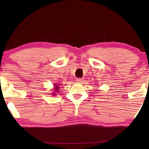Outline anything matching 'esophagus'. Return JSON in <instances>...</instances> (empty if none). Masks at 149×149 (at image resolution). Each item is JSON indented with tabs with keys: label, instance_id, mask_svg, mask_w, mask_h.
<instances>
[{
	"label": "esophagus",
	"instance_id": "1",
	"mask_svg": "<svg viewBox=\"0 0 149 149\" xmlns=\"http://www.w3.org/2000/svg\"><path fill=\"white\" fill-rule=\"evenodd\" d=\"M76 81H77V83H82L83 81V79H81V78H78V79H76Z\"/></svg>",
	"mask_w": 149,
	"mask_h": 149
}]
</instances>
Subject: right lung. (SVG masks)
Masks as SVG:
<instances>
[{
  "mask_svg": "<svg viewBox=\"0 0 149 149\" xmlns=\"http://www.w3.org/2000/svg\"><path fill=\"white\" fill-rule=\"evenodd\" d=\"M55 87H56V89H56V91H58L59 87L58 86H55Z\"/></svg>",
  "mask_w": 149,
  "mask_h": 149,
  "instance_id": "add662e5",
  "label": "right lung"
}]
</instances>
